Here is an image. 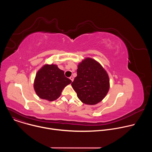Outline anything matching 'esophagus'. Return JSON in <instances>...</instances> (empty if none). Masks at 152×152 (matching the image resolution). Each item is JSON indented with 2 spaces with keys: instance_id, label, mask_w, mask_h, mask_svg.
Instances as JSON below:
<instances>
[{
  "instance_id": "esophagus-1",
  "label": "esophagus",
  "mask_w": 152,
  "mask_h": 152,
  "mask_svg": "<svg viewBox=\"0 0 152 152\" xmlns=\"http://www.w3.org/2000/svg\"><path fill=\"white\" fill-rule=\"evenodd\" d=\"M70 80H71L72 82H73V80H74V77H73V76H70Z\"/></svg>"
}]
</instances>
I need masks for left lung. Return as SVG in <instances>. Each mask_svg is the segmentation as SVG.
I'll use <instances>...</instances> for the list:
<instances>
[{
    "instance_id": "8db88e82",
    "label": "left lung",
    "mask_w": 152,
    "mask_h": 152,
    "mask_svg": "<svg viewBox=\"0 0 152 152\" xmlns=\"http://www.w3.org/2000/svg\"><path fill=\"white\" fill-rule=\"evenodd\" d=\"M77 76L72 86L80 101L96 104L107 94L110 79L101 65L91 58H86L78 66Z\"/></svg>"
}]
</instances>
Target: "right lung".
Listing matches in <instances>:
<instances>
[{"label": "right lung", "instance_id": "right-lung-1", "mask_svg": "<svg viewBox=\"0 0 152 152\" xmlns=\"http://www.w3.org/2000/svg\"><path fill=\"white\" fill-rule=\"evenodd\" d=\"M72 80L65 76L64 71L53 64L45 65L37 73L34 89L42 99L53 101L61 95L62 90Z\"/></svg>", "mask_w": 152, "mask_h": 152}]
</instances>
